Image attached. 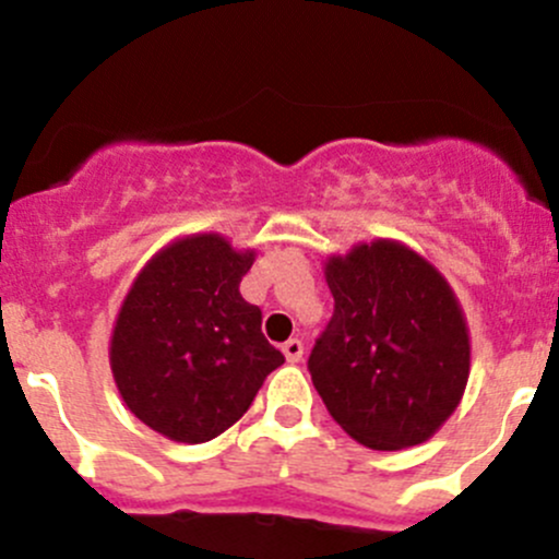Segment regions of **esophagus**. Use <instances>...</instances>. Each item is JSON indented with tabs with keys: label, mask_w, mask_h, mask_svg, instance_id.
<instances>
[{
	"label": "esophagus",
	"mask_w": 559,
	"mask_h": 559,
	"mask_svg": "<svg viewBox=\"0 0 559 559\" xmlns=\"http://www.w3.org/2000/svg\"><path fill=\"white\" fill-rule=\"evenodd\" d=\"M281 348H284V357L289 359V362H300V359H302V348H306V346H302L300 337H289V341H286Z\"/></svg>",
	"instance_id": "1"
}]
</instances>
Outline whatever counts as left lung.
<instances>
[{
    "label": "left lung",
    "instance_id": "obj_1",
    "mask_svg": "<svg viewBox=\"0 0 559 559\" xmlns=\"http://www.w3.org/2000/svg\"><path fill=\"white\" fill-rule=\"evenodd\" d=\"M324 278L335 313L308 370L332 419L379 452L441 430L465 394L471 335L449 281L397 240L332 253Z\"/></svg>",
    "mask_w": 559,
    "mask_h": 559
}]
</instances>
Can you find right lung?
<instances>
[{"instance_id":"add662e5","label":"right lung","mask_w":559,"mask_h":559,"mask_svg":"<svg viewBox=\"0 0 559 559\" xmlns=\"http://www.w3.org/2000/svg\"><path fill=\"white\" fill-rule=\"evenodd\" d=\"M253 248L224 235L173 240L129 286L110 335L118 394L175 443H205L246 414L284 354L262 335V311L240 295Z\"/></svg>"}]
</instances>
